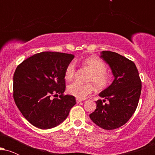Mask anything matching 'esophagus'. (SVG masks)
I'll use <instances>...</instances> for the list:
<instances>
[{
  "mask_svg": "<svg viewBox=\"0 0 155 155\" xmlns=\"http://www.w3.org/2000/svg\"><path fill=\"white\" fill-rule=\"evenodd\" d=\"M82 100H80V99H76V103H77V104H79V103H81V102H82Z\"/></svg>",
  "mask_w": 155,
  "mask_h": 155,
  "instance_id": "1",
  "label": "esophagus"
}]
</instances>
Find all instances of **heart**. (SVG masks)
<instances>
[{"label":"heart","instance_id":"1","mask_svg":"<svg viewBox=\"0 0 155 155\" xmlns=\"http://www.w3.org/2000/svg\"><path fill=\"white\" fill-rule=\"evenodd\" d=\"M83 65L90 71L87 81L90 83L81 84L74 81L68 86V92L78 99H84L93 91V85L97 90L107 87L111 81V76L106 73V65L102 60L95 57L89 58L83 61ZM76 63L74 61L68 64L65 71V78L71 80L76 74Z\"/></svg>","mask_w":155,"mask_h":155}]
</instances>
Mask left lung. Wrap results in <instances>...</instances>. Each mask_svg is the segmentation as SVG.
<instances>
[{
	"instance_id": "1",
	"label": "left lung",
	"mask_w": 155,
	"mask_h": 155,
	"mask_svg": "<svg viewBox=\"0 0 155 155\" xmlns=\"http://www.w3.org/2000/svg\"><path fill=\"white\" fill-rule=\"evenodd\" d=\"M101 58L109 65L114 79L99 93L103 100L95 101L97 107L90 118L101 128L110 130L124 125L133 116L139 101L141 81L131 60L110 51H101Z\"/></svg>"
}]
</instances>
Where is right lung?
Listing matches in <instances>:
<instances>
[{
  "label": "right lung",
  "instance_id": "add662e5",
  "mask_svg": "<svg viewBox=\"0 0 155 155\" xmlns=\"http://www.w3.org/2000/svg\"><path fill=\"white\" fill-rule=\"evenodd\" d=\"M74 55L43 51L19 64L14 74L13 95L25 118L35 127L50 129L63 122L76 104L74 96L64 95L65 71ZM60 94L59 99L51 98Z\"/></svg>",
  "mask_w": 155,
  "mask_h": 155
}]
</instances>
